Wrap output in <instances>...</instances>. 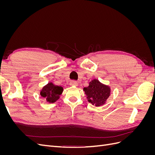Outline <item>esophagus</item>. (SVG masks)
Listing matches in <instances>:
<instances>
[{
    "label": "esophagus",
    "mask_w": 155,
    "mask_h": 155,
    "mask_svg": "<svg viewBox=\"0 0 155 155\" xmlns=\"http://www.w3.org/2000/svg\"><path fill=\"white\" fill-rule=\"evenodd\" d=\"M78 83L76 81H71L70 82V85L71 86H78Z\"/></svg>",
    "instance_id": "34e87169"
}]
</instances>
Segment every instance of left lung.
<instances>
[{
    "instance_id": "1",
    "label": "left lung",
    "mask_w": 155,
    "mask_h": 155,
    "mask_svg": "<svg viewBox=\"0 0 155 155\" xmlns=\"http://www.w3.org/2000/svg\"><path fill=\"white\" fill-rule=\"evenodd\" d=\"M88 101L93 105L100 107L105 104L110 94V88L96 79H93L87 87L83 88Z\"/></svg>"
}]
</instances>
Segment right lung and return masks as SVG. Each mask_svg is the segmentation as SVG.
Masks as SVG:
<instances>
[{
  "instance_id": "1",
  "label": "right lung",
  "mask_w": 155,
  "mask_h": 155,
  "mask_svg": "<svg viewBox=\"0 0 155 155\" xmlns=\"http://www.w3.org/2000/svg\"><path fill=\"white\" fill-rule=\"evenodd\" d=\"M63 91L62 87L55 85L50 82L43 87L40 92L41 96L49 103H54L57 101Z\"/></svg>"
}]
</instances>
